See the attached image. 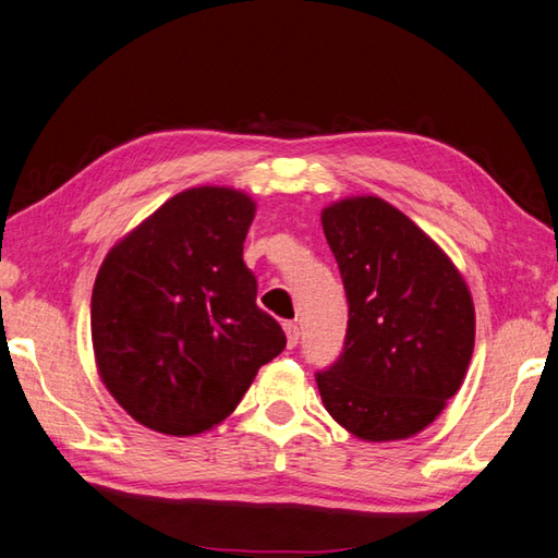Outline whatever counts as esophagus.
I'll list each match as a JSON object with an SVG mask.
<instances>
[{"label":"esophagus","instance_id":"1","mask_svg":"<svg viewBox=\"0 0 558 558\" xmlns=\"http://www.w3.org/2000/svg\"><path fill=\"white\" fill-rule=\"evenodd\" d=\"M282 328H284V335H288V347L294 349L296 342H300V326H296L294 320H284Z\"/></svg>","mask_w":558,"mask_h":558}]
</instances>
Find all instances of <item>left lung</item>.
<instances>
[{
  "label": "left lung",
  "instance_id": "left-lung-1",
  "mask_svg": "<svg viewBox=\"0 0 558 558\" xmlns=\"http://www.w3.org/2000/svg\"><path fill=\"white\" fill-rule=\"evenodd\" d=\"M320 220L349 304L342 354L316 371L323 407L368 442L416 435L469 371L471 292L449 256L380 197L338 202Z\"/></svg>",
  "mask_w": 558,
  "mask_h": 558
}]
</instances>
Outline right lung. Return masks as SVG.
<instances>
[{
  "label": "right lung",
  "instance_id": "obj_1",
  "mask_svg": "<svg viewBox=\"0 0 558 558\" xmlns=\"http://www.w3.org/2000/svg\"><path fill=\"white\" fill-rule=\"evenodd\" d=\"M252 218L247 194L192 187L104 258L89 306L99 375L151 430L183 437L218 425L288 344L256 306L242 262Z\"/></svg>",
  "mask_w": 558,
  "mask_h": 558
}]
</instances>
